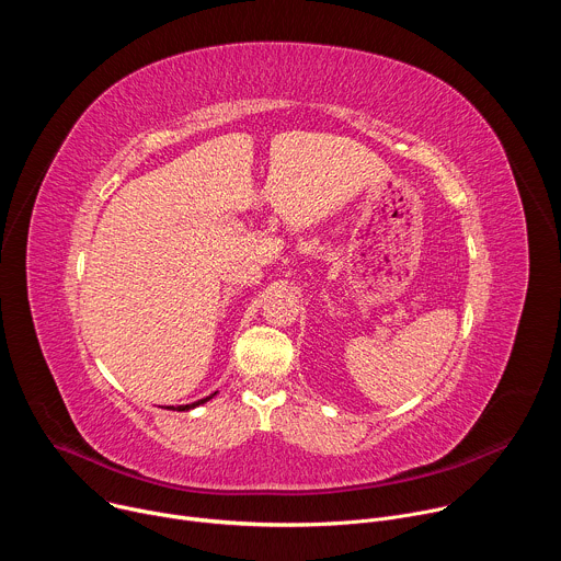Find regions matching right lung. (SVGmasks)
I'll list each match as a JSON object with an SVG mask.
<instances>
[{
    "mask_svg": "<svg viewBox=\"0 0 561 561\" xmlns=\"http://www.w3.org/2000/svg\"><path fill=\"white\" fill-rule=\"evenodd\" d=\"M215 394V392H213ZM213 394H208V397H204V399H199V402H193V404H186V407H178V411H191V409H195V407H199V404H204V402H208V399L213 397ZM167 409H173V407H167Z\"/></svg>",
    "mask_w": 561,
    "mask_h": 561,
    "instance_id": "obj_1",
    "label": "right lung"
}]
</instances>
